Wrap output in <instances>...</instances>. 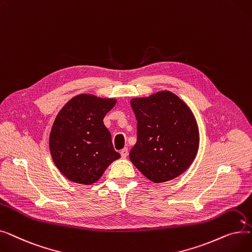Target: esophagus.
<instances>
[{
  "mask_svg": "<svg viewBox=\"0 0 252 252\" xmlns=\"http://www.w3.org/2000/svg\"><path fill=\"white\" fill-rule=\"evenodd\" d=\"M127 154H128V150H127V148H124V149L121 151V155H122V157H123V158H126V157L127 156Z\"/></svg>",
  "mask_w": 252,
  "mask_h": 252,
  "instance_id": "34e87169",
  "label": "esophagus"
}]
</instances>
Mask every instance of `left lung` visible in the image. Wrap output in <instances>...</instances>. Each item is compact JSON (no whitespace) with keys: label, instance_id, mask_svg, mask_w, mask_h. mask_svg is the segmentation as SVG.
I'll use <instances>...</instances> for the list:
<instances>
[{"label":"left lung","instance_id":"obj_1","mask_svg":"<svg viewBox=\"0 0 252 252\" xmlns=\"http://www.w3.org/2000/svg\"><path fill=\"white\" fill-rule=\"evenodd\" d=\"M130 105L138 122L130 161L154 183L182 175L199 148V130L188 105L169 91L134 98Z\"/></svg>","mask_w":252,"mask_h":252}]
</instances>
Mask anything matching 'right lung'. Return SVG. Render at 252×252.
<instances>
[{
	"label": "right lung",
	"instance_id": "obj_1",
	"mask_svg": "<svg viewBox=\"0 0 252 252\" xmlns=\"http://www.w3.org/2000/svg\"><path fill=\"white\" fill-rule=\"evenodd\" d=\"M115 103L114 98L81 94L70 99L57 114L51 128L49 147L53 161L66 179L92 185L121 157L103 123Z\"/></svg>",
	"mask_w": 252,
	"mask_h": 252
}]
</instances>
